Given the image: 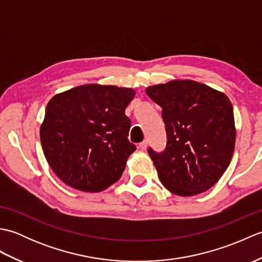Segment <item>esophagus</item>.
Wrapping results in <instances>:
<instances>
[{
  "label": "esophagus",
  "instance_id": "esophagus-1",
  "mask_svg": "<svg viewBox=\"0 0 262 262\" xmlns=\"http://www.w3.org/2000/svg\"><path fill=\"white\" fill-rule=\"evenodd\" d=\"M138 147H140V149H142V151H145V149L147 148V142L144 141L142 143L138 144Z\"/></svg>",
  "mask_w": 262,
  "mask_h": 262
}]
</instances>
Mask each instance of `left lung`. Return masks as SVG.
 I'll return each mask as SVG.
<instances>
[{
	"instance_id": "1",
	"label": "left lung",
	"mask_w": 262,
	"mask_h": 262,
	"mask_svg": "<svg viewBox=\"0 0 262 262\" xmlns=\"http://www.w3.org/2000/svg\"><path fill=\"white\" fill-rule=\"evenodd\" d=\"M162 108L166 146L147 152L164 187L178 196L205 192L230 165L235 145L233 107L224 93L203 83L178 80L148 86Z\"/></svg>"
}]
</instances>
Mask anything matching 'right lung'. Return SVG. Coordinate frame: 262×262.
<instances>
[{"label": "right lung", "instance_id": "1", "mask_svg": "<svg viewBox=\"0 0 262 262\" xmlns=\"http://www.w3.org/2000/svg\"><path fill=\"white\" fill-rule=\"evenodd\" d=\"M135 91L85 84L56 94L40 126L43 154L66 185L98 192L120 179L136 146L128 141L130 119L125 109Z\"/></svg>", "mask_w": 262, "mask_h": 262}]
</instances>
